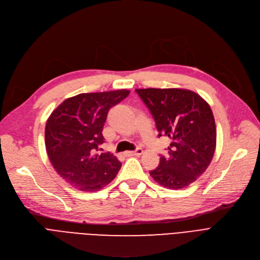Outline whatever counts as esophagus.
Segmentation results:
<instances>
[{"mask_svg": "<svg viewBox=\"0 0 260 260\" xmlns=\"http://www.w3.org/2000/svg\"><path fill=\"white\" fill-rule=\"evenodd\" d=\"M127 156H134V155H141L143 154V149L142 148H137L133 151H127L125 153Z\"/></svg>", "mask_w": 260, "mask_h": 260, "instance_id": "obj_1", "label": "esophagus"}]
</instances>
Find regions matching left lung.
Returning a JSON list of instances; mask_svg holds the SVG:
<instances>
[{"mask_svg":"<svg viewBox=\"0 0 260 260\" xmlns=\"http://www.w3.org/2000/svg\"><path fill=\"white\" fill-rule=\"evenodd\" d=\"M155 120L158 136L171 140L168 156L150 175L159 185L178 190L209 167L216 148V127L209 104L187 89H135Z\"/></svg>","mask_w":260,"mask_h":260,"instance_id":"left-lung-1","label":"left lung"}]
</instances>
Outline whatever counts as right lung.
I'll use <instances>...</instances> for the list:
<instances>
[{
	"label": "right lung",
	"instance_id": "add662e5",
	"mask_svg": "<svg viewBox=\"0 0 260 260\" xmlns=\"http://www.w3.org/2000/svg\"><path fill=\"white\" fill-rule=\"evenodd\" d=\"M129 90L81 93L69 98L50 114L45 145L57 174L73 188L99 191L115 178L121 162L110 152L99 154L109 109L126 99Z\"/></svg>",
	"mask_w": 260,
	"mask_h": 260
}]
</instances>
